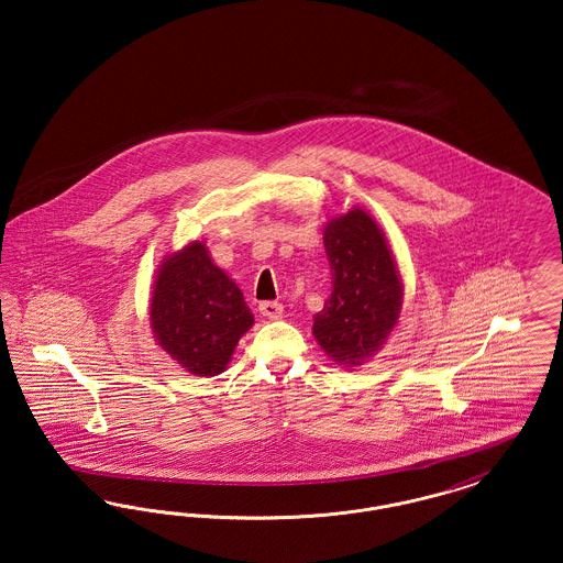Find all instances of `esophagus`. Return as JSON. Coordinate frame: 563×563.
<instances>
[{
	"instance_id": "34e87169",
	"label": "esophagus",
	"mask_w": 563,
	"mask_h": 563,
	"mask_svg": "<svg viewBox=\"0 0 563 563\" xmlns=\"http://www.w3.org/2000/svg\"><path fill=\"white\" fill-rule=\"evenodd\" d=\"M257 310H260L262 317L272 319V321H276V319L283 317V303H278V301H262Z\"/></svg>"
}]
</instances>
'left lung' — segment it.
Wrapping results in <instances>:
<instances>
[{
  "instance_id": "obj_1",
  "label": "left lung",
  "mask_w": 563,
  "mask_h": 563,
  "mask_svg": "<svg viewBox=\"0 0 563 563\" xmlns=\"http://www.w3.org/2000/svg\"><path fill=\"white\" fill-rule=\"evenodd\" d=\"M322 242L333 291L314 314L312 333L335 365L354 369L382 350L399 322L401 274L382 228L358 207L327 219Z\"/></svg>"
}]
</instances>
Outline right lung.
<instances>
[{
	"label": "right lung",
	"mask_w": 563,
	"mask_h": 563,
	"mask_svg": "<svg viewBox=\"0 0 563 563\" xmlns=\"http://www.w3.org/2000/svg\"><path fill=\"white\" fill-rule=\"evenodd\" d=\"M150 327L156 344L188 374H223L253 314L239 285L219 268L205 242L162 260L152 287Z\"/></svg>",
	"instance_id": "add662e5"
}]
</instances>
